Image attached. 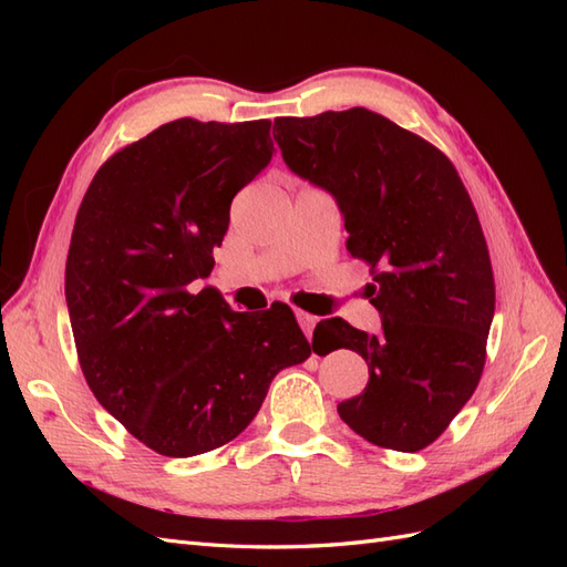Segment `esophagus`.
<instances>
[{
    "label": "esophagus",
    "mask_w": 567,
    "mask_h": 567,
    "mask_svg": "<svg viewBox=\"0 0 567 567\" xmlns=\"http://www.w3.org/2000/svg\"><path fill=\"white\" fill-rule=\"evenodd\" d=\"M296 317H298V323H300V329L305 331V336L310 338L312 331H315V326H317V317L307 315V312H296Z\"/></svg>",
    "instance_id": "obj_1"
}]
</instances>
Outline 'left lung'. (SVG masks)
I'll return each mask as SVG.
<instances>
[{"label":"left lung","instance_id":"left-lung-1","mask_svg":"<svg viewBox=\"0 0 567 567\" xmlns=\"http://www.w3.org/2000/svg\"><path fill=\"white\" fill-rule=\"evenodd\" d=\"M290 173L331 194L348 250L373 274L383 329L331 321V350L364 357L369 383L338 404L357 435L398 452L435 442L471 400L494 317L489 252L450 158L369 109L277 117ZM317 338V331H315Z\"/></svg>","mask_w":567,"mask_h":567}]
</instances>
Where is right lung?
Instances as JSON below:
<instances>
[{"mask_svg": "<svg viewBox=\"0 0 567 567\" xmlns=\"http://www.w3.org/2000/svg\"><path fill=\"white\" fill-rule=\"evenodd\" d=\"M269 120L179 117L99 167L75 217L65 302L80 367L113 419L163 456L221 447L307 342L290 307L234 312L213 271L234 196L277 153Z\"/></svg>", "mask_w": 567, "mask_h": 567, "instance_id": "add662e5", "label": "right lung"}]
</instances>
